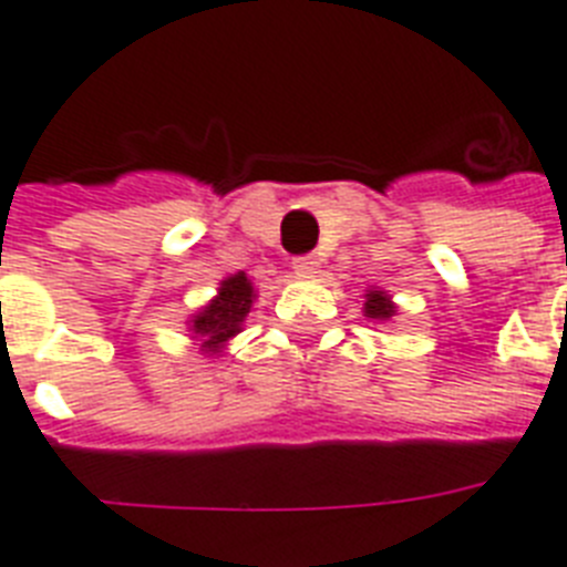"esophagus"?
<instances>
[{
  "mask_svg": "<svg viewBox=\"0 0 567 567\" xmlns=\"http://www.w3.org/2000/svg\"><path fill=\"white\" fill-rule=\"evenodd\" d=\"M292 269L298 271V275H312V271L319 269V257L312 255H301L292 260Z\"/></svg>",
  "mask_w": 567,
  "mask_h": 567,
  "instance_id": "1",
  "label": "esophagus"
}]
</instances>
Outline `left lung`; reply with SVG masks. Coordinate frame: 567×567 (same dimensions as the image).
<instances>
[{"mask_svg":"<svg viewBox=\"0 0 567 567\" xmlns=\"http://www.w3.org/2000/svg\"><path fill=\"white\" fill-rule=\"evenodd\" d=\"M365 316H369V319L386 321L395 316V307H392V301H389L380 289H374V292H369V298H365Z\"/></svg>","mask_w":567,"mask_h":567,"instance_id":"8db88e82","label":"left lung"}]
</instances>
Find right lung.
<instances>
[{"label":"right lung","mask_w":567,"mask_h":567,"mask_svg":"<svg viewBox=\"0 0 567 567\" xmlns=\"http://www.w3.org/2000/svg\"><path fill=\"white\" fill-rule=\"evenodd\" d=\"M251 301H255V287L248 284L243 271L221 280L219 296L193 319V333L202 339V348L216 354L230 337H237L248 310H251Z\"/></svg>","instance_id":"right-lung-1"}]
</instances>
